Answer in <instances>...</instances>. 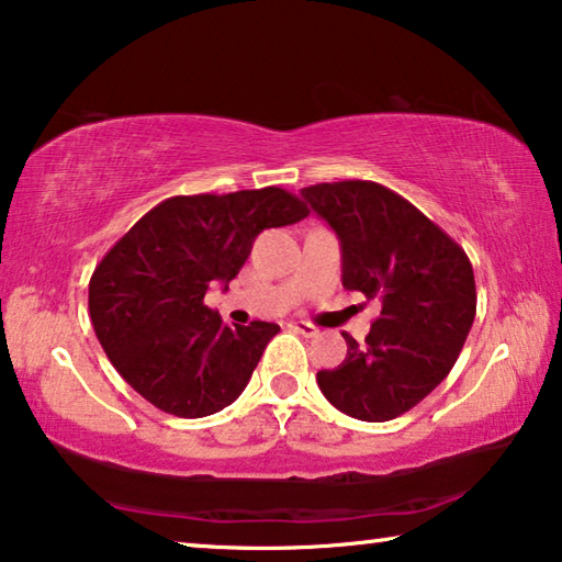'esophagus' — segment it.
<instances>
[{
	"label": "esophagus",
	"instance_id": "esophagus-1",
	"mask_svg": "<svg viewBox=\"0 0 562 562\" xmlns=\"http://www.w3.org/2000/svg\"><path fill=\"white\" fill-rule=\"evenodd\" d=\"M290 329L297 331V335H304V337H317L319 329L315 325H310V322H290Z\"/></svg>",
	"mask_w": 562,
	"mask_h": 562
}]
</instances>
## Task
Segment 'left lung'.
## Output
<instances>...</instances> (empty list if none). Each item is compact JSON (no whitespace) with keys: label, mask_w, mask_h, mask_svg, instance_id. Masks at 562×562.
<instances>
[{"label":"left lung","mask_w":562,"mask_h":562,"mask_svg":"<svg viewBox=\"0 0 562 562\" xmlns=\"http://www.w3.org/2000/svg\"><path fill=\"white\" fill-rule=\"evenodd\" d=\"M341 245V284L379 300L364 345L317 372L331 406L359 422H389L429 396L459 359L475 317L469 255L439 225L374 180L302 188Z\"/></svg>","instance_id":"left-lung-1"}]
</instances>
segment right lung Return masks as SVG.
Listing matches in <instances>:
<instances>
[{
    "mask_svg": "<svg viewBox=\"0 0 562 562\" xmlns=\"http://www.w3.org/2000/svg\"><path fill=\"white\" fill-rule=\"evenodd\" d=\"M310 211L282 188L176 195L103 255L89 282L91 325L116 372L160 412L201 418L233 404L280 327H227L205 304L227 288L265 227Z\"/></svg>",
    "mask_w": 562,
    "mask_h": 562,
    "instance_id": "1",
    "label": "right lung"
}]
</instances>
